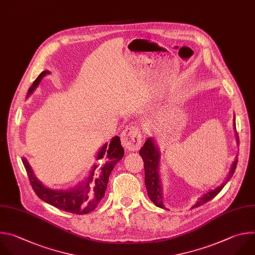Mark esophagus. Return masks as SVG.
Listing matches in <instances>:
<instances>
[{
  "mask_svg": "<svg viewBox=\"0 0 255 255\" xmlns=\"http://www.w3.org/2000/svg\"><path fill=\"white\" fill-rule=\"evenodd\" d=\"M123 145L128 150H137L141 145V132L137 127H128L121 134Z\"/></svg>",
  "mask_w": 255,
  "mask_h": 255,
  "instance_id": "obj_1",
  "label": "esophagus"
}]
</instances>
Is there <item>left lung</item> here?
I'll use <instances>...</instances> for the list:
<instances>
[{"label": "left lung", "mask_w": 255, "mask_h": 255, "mask_svg": "<svg viewBox=\"0 0 255 255\" xmlns=\"http://www.w3.org/2000/svg\"><path fill=\"white\" fill-rule=\"evenodd\" d=\"M234 125L233 128L236 131V125H235V118H234ZM236 135V141H238V134ZM139 155L142 158L143 161V167H144V184L147 191V196L150 199V201L154 203L157 207L167 209L165 205L163 204V189L162 184L160 180V173H159V167H160V150L155 143L154 139L151 137H148L142 147L139 149ZM237 165V158H235V161L233 162L229 174L227 175V178L225 182H223L220 186L215 188L214 190H211L207 193H205L202 197L199 198V200L196 202V204L192 208L199 207L203 204H205L208 201L212 200L220 191L223 189V187L226 185V183L232 178L235 169Z\"/></svg>", "instance_id": "obj_1"}]
</instances>
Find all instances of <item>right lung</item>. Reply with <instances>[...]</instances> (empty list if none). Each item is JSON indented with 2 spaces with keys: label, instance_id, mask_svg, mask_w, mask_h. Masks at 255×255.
<instances>
[{
  "label": "right lung",
  "instance_id": "add662e5",
  "mask_svg": "<svg viewBox=\"0 0 255 255\" xmlns=\"http://www.w3.org/2000/svg\"><path fill=\"white\" fill-rule=\"evenodd\" d=\"M48 70L40 73L28 90L29 96L38 86L42 78L49 74ZM125 155L121 138L116 135L112 138L110 144L103 145L96 156V161L100 163L93 165L86 181L80 183L75 188L69 190H52L45 187L35 176L28 161L23 158L22 162L26 169L31 186L36 195L48 204L59 210L81 215L93 211L100 200L104 198L108 188L109 178L116 164L120 162Z\"/></svg>",
  "mask_w": 255,
  "mask_h": 255
}]
</instances>
